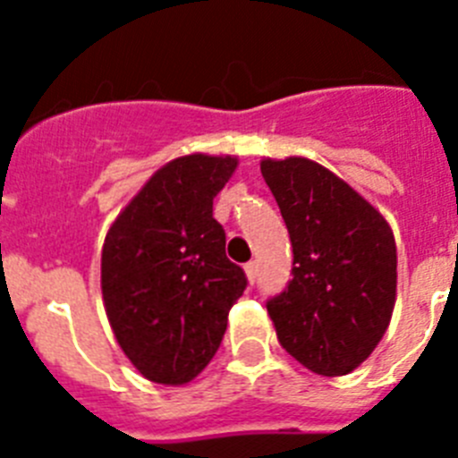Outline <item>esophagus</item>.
Here are the masks:
<instances>
[{"label": "esophagus", "instance_id": "34e87169", "mask_svg": "<svg viewBox=\"0 0 458 458\" xmlns=\"http://www.w3.org/2000/svg\"><path fill=\"white\" fill-rule=\"evenodd\" d=\"M245 275H248L250 284H254V279H257V264H254V261L245 264Z\"/></svg>", "mask_w": 458, "mask_h": 458}]
</instances>
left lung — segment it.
<instances>
[{
	"instance_id": "1",
	"label": "left lung",
	"mask_w": 458,
	"mask_h": 458,
	"mask_svg": "<svg viewBox=\"0 0 458 458\" xmlns=\"http://www.w3.org/2000/svg\"><path fill=\"white\" fill-rule=\"evenodd\" d=\"M293 245V279L268 301L279 344L318 376L358 369L390 326L396 245L387 220L310 157H264Z\"/></svg>"
}]
</instances>
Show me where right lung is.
Wrapping results in <instances>:
<instances>
[{
  "label": "right lung",
  "mask_w": 458,
  "mask_h": 458,
  "mask_svg": "<svg viewBox=\"0 0 458 458\" xmlns=\"http://www.w3.org/2000/svg\"><path fill=\"white\" fill-rule=\"evenodd\" d=\"M238 167L233 156L174 157L128 201L105 236L100 289L109 326L135 369L163 386L204 371L248 286L225 254L213 199Z\"/></svg>",
  "instance_id": "add662e5"
}]
</instances>
